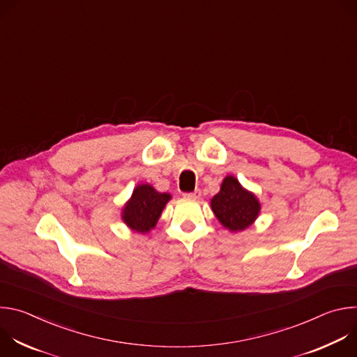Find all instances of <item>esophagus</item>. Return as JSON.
<instances>
[{
	"instance_id": "obj_1",
	"label": "esophagus",
	"mask_w": 357,
	"mask_h": 357,
	"mask_svg": "<svg viewBox=\"0 0 357 357\" xmlns=\"http://www.w3.org/2000/svg\"><path fill=\"white\" fill-rule=\"evenodd\" d=\"M183 196L188 197V199H199L202 196V192H200V189H196V190H193L190 193H185Z\"/></svg>"
}]
</instances>
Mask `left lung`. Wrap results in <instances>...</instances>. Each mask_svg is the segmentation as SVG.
<instances>
[{
	"label": "left lung",
	"instance_id": "8db88e82",
	"mask_svg": "<svg viewBox=\"0 0 357 357\" xmlns=\"http://www.w3.org/2000/svg\"><path fill=\"white\" fill-rule=\"evenodd\" d=\"M211 208L225 229L230 233H238L257 220L261 203L236 176L227 175L220 185V190L211 199Z\"/></svg>",
	"mask_w": 357,
	"mask_h": 357
}]
</instances>
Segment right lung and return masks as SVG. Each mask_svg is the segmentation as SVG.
Instances as JSON below:
<instances>
[{
  "label": "right lung",
  "instance_id": "add662e5",
  "mask_svg": "<svg viewBox=\"0 0 357 357\" xmlns=\"http://www.w3.org/2000/svg\"><path fill=\"white\" fill-rule=\"evenodd\" d=\"M171 199V193L158 192L149 183H139L134 188L131 197L124 203L121 220L130 230L146 234L157 226L162 211Z\"/></svg>",
  "mask_w": 357,
  "mask_h": 357
}]
</instances>
